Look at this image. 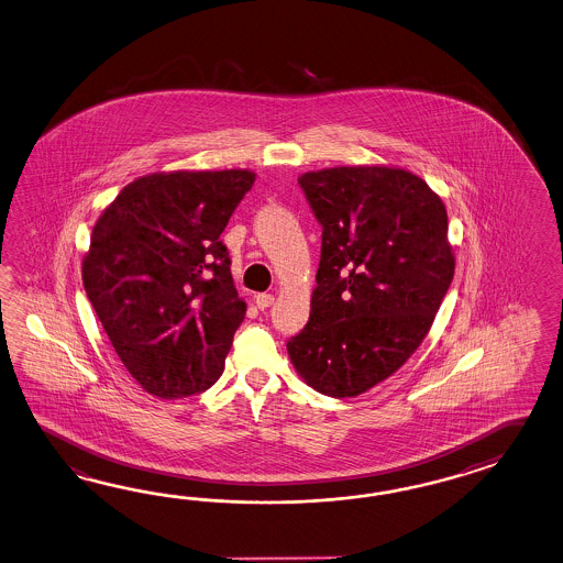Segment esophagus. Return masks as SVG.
Segmentation results:
<instances>
[{"mask_svg":"<svg viewBox=\"0 0 563 563\" xmlns=\"http://www.w3.org/2000/svg\"><path fill=\"white\" fill-rule=\"evenodd\" d=\"M274 300L275 298L272 294H257V296H255V303H257V308H260V310L269 308V306L274 303Z\"/></svg>","mask_w":563,"mask_h":563,"instance_id":"1","label":"esophagus"}]
</instances>
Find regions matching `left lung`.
<instances>
[{"label": "left lung", "instance_id": "left-lung-1", "mask_svg": "<svg viewBox=\"0 0 563 563\" xmlns=\"http://www.w3.org/2000/svg\"><path fill=\"white\" fill-rule=\"evenodd\" d=\"M298 184L322 249L289 360L320 394L353 398L400 369L431 329L455 272L448 212L404 169L334 167Z\"/></svg>", "mask_w": 563, "mask_h": 563}]
</instances>
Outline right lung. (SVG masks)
<instances>
[{"mask_svg":"<svg viewBox=\"0 0 563 563\" xmlns=\"http://www.w3.org/2000/svg\"><path fill=\"white\" fill-rule=\"evenodd\" d=\"M255 174L175 172L115 196L84 260L87 298L130 375L159 398L210 388L246 306L220 241Z\"/></svg>","mask_w":563,"mask_h":563,"instance_id":"add662e5","label":"right lung"}]
</instances>
